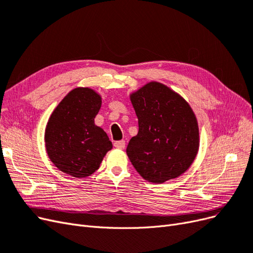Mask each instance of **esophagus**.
Returning <instances> with one entry per match:
<instances>
[{
    "instance_id": "34e87169",
    "label": "esophagus",
    "mask_w": 253,
    "mask_h": 253,
    "mask_svg": "<svg viewBox=\"0 0 253 253\" xmlns=\"http://www.w3.org/2000/svg\"><path fill=\"white\" fill-rule=\"evenodd\" d=\"M113 146H115V147L118 148V149H124V148H125V141L122 140V141L115 142V144H113Z\"/></svg>"
}]
</instances>
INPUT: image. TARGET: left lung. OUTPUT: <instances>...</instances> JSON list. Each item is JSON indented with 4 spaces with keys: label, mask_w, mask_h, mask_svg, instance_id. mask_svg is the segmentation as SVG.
<instances>
[{
    "label": "left lung",
    "mask_w": 253,
    "mask_h": 253,
    "mask_svg": "<svg viewBox=\"0 0 253 253\" xmlns=\"http://www.w3.org/2000/svg\"><path fill=\"white\" fill-rule=\"evenodd\" d=\"M138 132L127 156L146 181L164 183L184 173L199 149V127L184 99L167 86L152 82L132 93Z\"/></svg>",
    "instance_id": "obj_1"
}]
</instances>
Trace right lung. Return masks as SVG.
Segmentation results:
<instances>
[{
    "label": "right lung",
    "mask_w": 253,
    "mask_h": 253,
    "mask_svg": "<svg viewBox=\"0 0 253 253\" xmlns=\"http://www.w3.org/2000/svg\"><path fill=\"white\" fill-rule=\"evenodd\" d=\"M101 96L89 88L71 90L48 121L45 143L48 157L63 172L75 177L91 175L112 148L108 135L94 125Z\"/></svg>",
    "instance_id": "1"
}]
</instances>
